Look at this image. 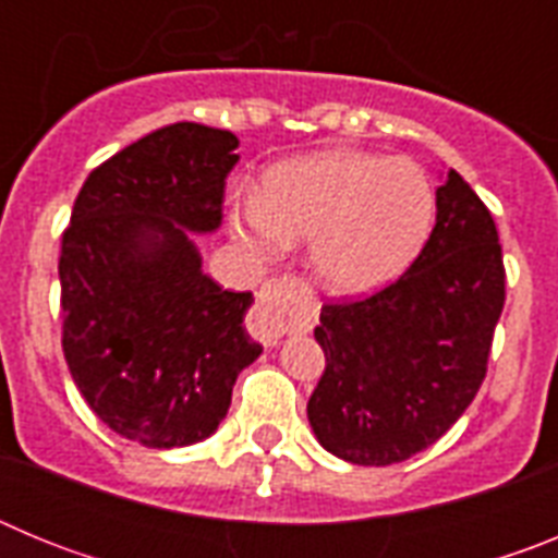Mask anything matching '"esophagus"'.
Segmentation results:
<instances>
[{
  "label": "esophagus",
  "instance_id": "obj_1",
  "mask_svg": "<svg viewBox=\"0 0 558 558\" xmlns=\"http://www.w3.org/2000/svg\"><path fill=\"white\" fill-rule=\"evenodd\" d=\"M276 288H279V282H265L263 293H259V304H256L254 315H251V335L259 343H265V347H276L279 338L284 335V324L279 322V315H276L274 304H270Z\"/></svg>",
  "mask_w": 558,
  "mask_h": 558
}]
</instances>
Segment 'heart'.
I'll return each instance as SVG.
<instances>
[{
    "label": "heart",
    "mask_w": 558,
    "mask_h": 558,
    "mask_svg": "<svg viewBox=\"0 0 558 558\" xmlns=\"http://www.w3.org/2000/svg\"><path fill=\"white\" fill-rule=\"evenodd\" d=\"M436 190L416 161L363 150H322L265 172L263 192L229 198V231L259 259L307 240L324 290L366 295L393 282L425 248Z\"/></svg>",
    "instance_id": "heart-1"
}]
</instances>
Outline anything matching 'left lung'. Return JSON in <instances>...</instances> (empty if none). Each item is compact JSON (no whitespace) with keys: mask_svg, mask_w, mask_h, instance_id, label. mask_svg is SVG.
I'll list each match as a JSON object with an SVG mask.
<instances>
[{"mask_svg":"<svg viewBox=\"0 0 558 558\" xmlns=\"http://www.w3.org/2000/svg\"><path fill=\"white\" fill-rule=\"evenodd\" d=\"M506 302L489 209L450 170L436 226L397 282L360 302L324 304L315 340L327 366L307 402L324 450L360 466L408 461L475 399Z\"/></svg>","mask_w":558,"mask_h":558,"instance_id":"left-lung-1","label":"left lung"}]
</instances>
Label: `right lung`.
I'll return each mask as SVG.
<instances>
[{
    "label": "right lung",
    "instance_id": "obj_1",
    "mask_svg": "<svg viewBox=\"0 0 558 558\" xmlns=\"http://www.w3.org/2000/svg\"><path fill=\"white\" fill-rule=\"evenodd\" d=\"M236 136L198 122L147 133L88 172L61 240L63 357L88 408L150 450L204 441L263 347L254 295L201 270L193 234L223 220Z\"/></svg>",
    "mask_w": 558,
    "mask_h": 558
}]
</instances>
